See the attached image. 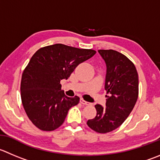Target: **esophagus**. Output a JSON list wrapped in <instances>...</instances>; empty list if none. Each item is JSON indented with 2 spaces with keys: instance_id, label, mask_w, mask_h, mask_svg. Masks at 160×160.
I'll list each match as a JSON object with an SVG mask.
<instances>
[{
  "instance_id": "1",
  "label": "esophagus",
  "mask_w": 160,
  "mask_h": 160,
  "mask_svg": "<svg viewBox=\"0 0 160 160\" xmlns=\"http://www.w3.org/2000/svg\"><path fill=\"white\" fill-rule=\"evenodd\" d=\"M80 103H81V104H83V105H89V104H90L89 102H86V101H85V100H83V98H80Z\"/></svg>"
}]
</instances>
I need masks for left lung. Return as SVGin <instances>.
<instances>
[{
	"label": "left lung",
	"mask_w": 160,
	"mask_h": 160,
	"mask_svg": "<svg viewBox=\"0 0 160 160\" xmlns=\"http://www.w3.org/2000/svg\"><path fill=\"white\" fill-rule=\"evenodd\" d=\"M106 65V103L95 105L97 115L87 124L98 133L114 131L131 112L138 97V75L134 63L114 50H98Z\"/></svg>",
	"instance_id": "1"
}]
</instances>
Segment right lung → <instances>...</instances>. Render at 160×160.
<instances>
[{"label":"right lung","instance_id":"obj_1","mask_svg":"<svg viewBox=\"0 0 160 160\" xmlns=\"http://www.w3.org/2000/svg\"><path fill=\"white\" fill-rule=\"evenodd\" d=\"M92 49H80L62 44L41 48L23 71L21 98L26 115L40 130L52 131L64 122L69 108L80 98H69L62 91L77 66L95 55Z\"/></svg>","mask_w":160,"mask_h":160}]
</instances>
